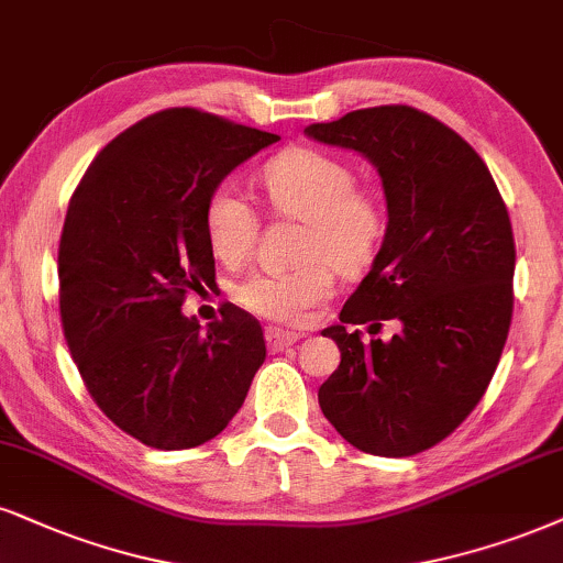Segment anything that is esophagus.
Segmentation results:
<instances>
[{
	"label": "esophagus",
	"mask_w": 563,
	"mask_h": 563,
	"mask_svg": "<svg viewBox=\"0 0 563 563\" xmlns=\"http://www.w3.org/2000/svg\"><path fill=\"white\" fill-rule=\"evenodd\" d=\"M300 334H295V331H282V329H266V344L271 352H279L284 346H292Z\"/></svg>",
	"instance_id": "1"
}]
</instances>
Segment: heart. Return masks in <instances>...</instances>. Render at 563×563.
Instances as JSON below:
<instances>
[{"label": "heart", "instance_id": "obj_1", "mask_svg": "<svg viewBox=\"0 0 563 563\" xmlns=\"http://www.w3.org/2000/svg\"><path fill=\"white\" fill-rule=\"evenodd\" d=\"M346 158L318 148H289L263 166L261 185L274 213L300 219L297 258L287 271H258L234 289L247 313L274 323H302L334 295L336 271L357 274L376 258L386 238V208L367 187H360ZM206 240L227 266H238L258 238V213L242 190L221 183L208 192L203 208Z\"/></svg>", "mask_w": 563, "mask_h": 563}]
</instances>
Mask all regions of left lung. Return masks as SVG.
Masks as SVG:
<instances>
[{
  "instance_id": "left-lung-1",
  "label": "left lung",
  "mask_w": 563,
  "mask_h": 563,
  "mask_svg": "<svg viewBox=\"0 0 563 563\" xmlns=\"http://www.w3.org/2000/svg\"><path fill=\"white\" fill-rule=\"evenodd\" d=\"M305 133L371 158L388 211L371 274L342 323L323 329L342 363L318 405L365 454H420L467 420L501 360L515 310L509 211L473 145L415 107L357 109ZM380 320L402 323L391 343L349 331Z\"/></svg>"
}]
</instances>
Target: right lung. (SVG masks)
<instances>
[{
  "mask_svg": "<svg viewBox=\"0 0 563 563\" xmlns=\"http://www.w3.org/2000/svg\"><path fill=\"white\" fill-rule=\"evenodd\" d=\"M276 141L192 107L164 109L103 145L69 198L62 331L101 412L145 446L219 435L266 360L261 323L238 305H221L206 331L179 308L217 279L208 192Z\"/></svg>",
  "mask_w": 563,
  "mask_h": 563,
  "instance_id": "obj_1",
  "label": "right lung"
}]
</instances>
